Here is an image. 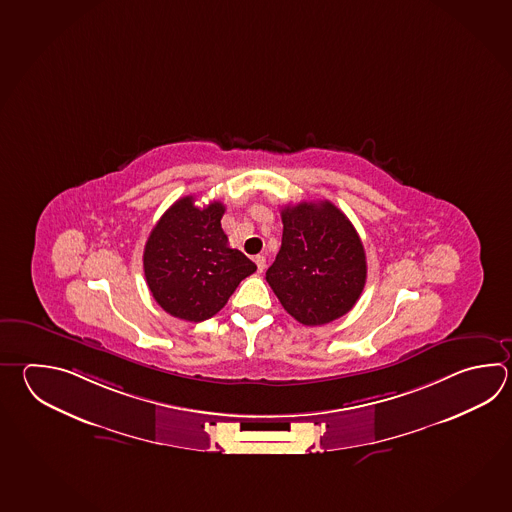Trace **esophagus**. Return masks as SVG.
Returning <instances> with one entry per match:
<instances>
[{
    "mask_svg": "<svg viewBox=\"0 0 512 512\" xmlns=\"http://www.w3.org/2000/svg\"><path fill=\"white\" fill-rule=\"evenodd\" d=\"M255 264H257V272H264V268H266V257H264V255H257V257H255Z\"/></svg>",
    "mask_w": 512,
    "mask_h": 512,
    "instance_id": "1",
    "label": "esophagus"
}]
</instances>
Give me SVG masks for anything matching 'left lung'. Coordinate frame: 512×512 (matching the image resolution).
I'll return each mask as SVG.
<instances>
[{"instance_id":"left-lung-1","label":"left lung","mask_w":512,"mask_h":512,"mask_svg":"<svg viewBox=\"0 0 512 512\" xmlns=\"http://www.w3.org/2000/svg\"><path fill=\"white\" fill-rule=\"evenodd\" d=\"M282 244L266 281L284 310L304 326L332 323L350 312L366 282L363 242L328 200L288 204Z\"/></svg>"}]
</instances>
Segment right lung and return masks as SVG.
Wrapping results in <instances>:
<instances>
[{"mask_svg": "<svg viewBox=\"0 0 512 512\" xmlns=\"http://www.w3.org/2000/svg\"><path fill=\"white\" fill-rule=\"evenodd\" d=\"M224 204L195 206L178 199L160 217L144 248V273L155 301L169 315L200 323L220 312L257 266L233 250L222 231Z\"/></svg>", "mask_w": 512, "mask_h": 512, "instance_id": "obj_1", "label": "right lung"}]
</instances>
